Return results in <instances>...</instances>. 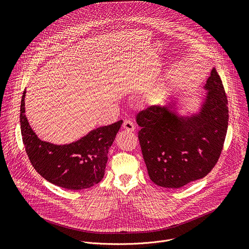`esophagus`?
I'll return each instance as SVG.
<instances>
[{
    "mask_svg": "<svg viewBox=\"0 0 249 249\" xmlns=\"http://www.w3.org/2000/svg\"><path fill=\"white\" fill-rule=\"evenodd\" d=\"M123 128H124L125 130L129 131V132H133V131L135 130V124H134V122H133L132 120L127 119V120H125L124 123H123Z\"/></svg>",
    "mask_w": 249,
    "mask_h": 249,
    "instance_id": "obj_1",
    "label": "esophagus"
}]
</instances>
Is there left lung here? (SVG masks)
Masks as SVG:
<instances>
[{
    "label": "left lung",
    "mask_w": 249,
    "mask_h": 249,
    "mask_svg": "<svg viewBox=\"0 0 249 249\" xmlns=\"http://www.w3.org/2000/svg\"><path fill=\"white\" fill-rule=\"evenodd\" d=\"M208 94L199 115L178 118L170 104L152 105L137 114L138 138L151 180L179 188L205 177L219 160L229 124L228 98L213 69Z\"/></svg>",
    "instance_id": "8db88e82"
}]
</instances>
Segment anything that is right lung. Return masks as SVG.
<instances>
[{"instance_id": "1", "label": "right lung", "mask_w": 249, "mask_h": 249, "mask_svg": "<svg viewBox=\"0 0 249 249\" xmlns=\"http://www.w3.org/2000/svg\"><path fill=\"white\" fill-rule=\"evenodd\" d=\"M23 91L20 104V130L27 157L43 178L57 186L81 190L101 181L108 150L123 121L99 127L70 145L56 146L37 138L25 117Z\"/></svg>"}]
</instances>
